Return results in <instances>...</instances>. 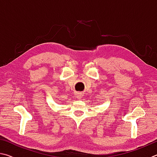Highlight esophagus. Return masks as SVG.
Masks as SVG:
<instances>
[{
	"label": "esophagus",
	"instance_id": "obj_1",
	"mask_svg": "<svg viewBox=\"0 0 157 157\" xmlns=\"http://www.w3.org/2000/svg\"><path fill=\"white\" fill-rule=\"evenodd\" d=\"M76 97L78 99H81L82 97H83V95H82L81 93H78V94L76 95Z\"/></svg>",
	"mask_w": 157,
	"mask_h": 157
}]
</instances>
